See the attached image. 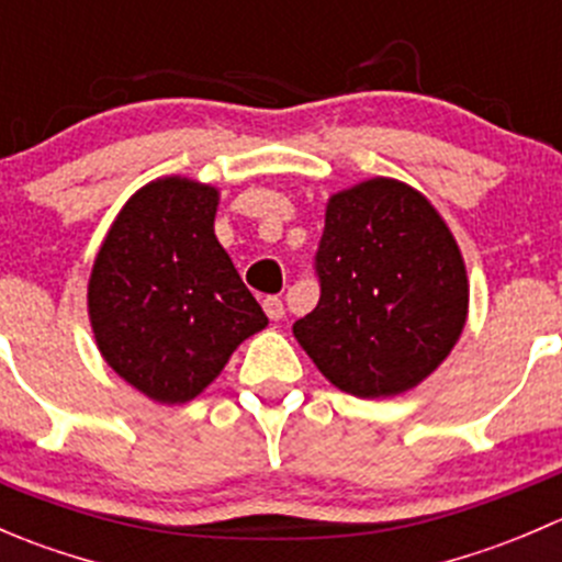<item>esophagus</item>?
<instances>
[{
    "label": "esophagus",
    "mask_w": 562,
    "mask_h": 562,
    "mask_svg": "<svg viewBox=\"0 0 562 562\" xmlns=\"http://www.w3.org/2000/svg\"><path fill=\"white\" fill-rule=\"evenodd\" d=\"M263 313L269 315L271 321H282V315H285V307H282V299L266 296L263 299Z\"/></svg>",
    "instance_id": "1"
}]
</instances>
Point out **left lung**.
<instances>
[{
    "instance_id": "8db88e82",
    "label": "left lung",
    "mask_w": 562,
    "mask_h": 562,
    "mask_svg": "<svg viewBox=\"0 0 562 562\" xmlns=\"http://www.w3.org/2000/svg\"><path fill=\"white\" fill-rule=\"evenodd\" d=\"M315 260L321 302L293 337L331 386L396 396L449 359L468 321V269L424 192L389 176L334 192Z\"/></svg>"
}]
</instances>
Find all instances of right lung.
Listing matches in <instances>:
<instances>
[{"mask_svg":"<svg viewBox=\"0 0 562 562\" xmlns=\"http://www.w3.org/2000/svg\"><path fill=\"white\" fill-rule=\"evenodd\" d=\"M217 206V187L160 176L127 198L94 255L87 310L100 356L160 405L195 400L269 326L214 236Z\"/></svg>","mask_w":562,"mask_h":562,"instance_id":"add662e5","label":"right lung"}]
</instances>
